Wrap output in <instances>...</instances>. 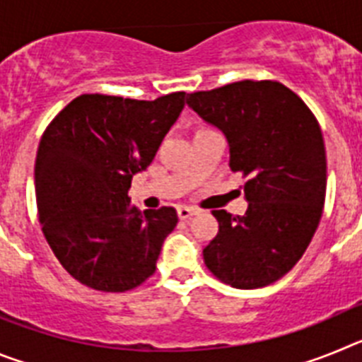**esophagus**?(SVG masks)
<instances>
[{
	"label": "esophagus",
	"instance_id": "1",
	"mask_svg": "<svg viewBox=\"0 0 362 362\" xmlns=\"http://www.w3.org/2000/svg\"><path fill=\"white\" fill-rule=\"evenodd\" d=\"M192 216H196V210L188 209V206H179L177 209V217L179 219H190Z\"/></svg>",
	"mask_w": 362,
	"mask_h": 362
}]
</instances>
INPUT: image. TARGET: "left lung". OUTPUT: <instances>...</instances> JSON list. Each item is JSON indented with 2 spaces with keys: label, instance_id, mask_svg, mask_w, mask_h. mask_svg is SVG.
I'll use <instances>...</instances> for the list:
<instances>
[{
  "label": "left lung",
  "instance_id": "1",
  "mask_svg": "<svg viewBox=\"0 0 362 362\" xmlns=\"http://www.w3.org/2000/svg\"><path fill=\"white\" fill-rule=\"evenodd\" d=\"M188 107L225 134L230 168L248 177L245 216L214 210L219 232L204 264L233 288L252 290L288 274L322 216L326 152L305 101L277 81L230 83L188 94Z\"/></svg>",
  "mask_w": 362,
  "mask_h": 362
}]
</instances>
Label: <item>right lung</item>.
I'll list each match as a JSON object with an SVG mask.
<instances>
[{"mask_svg": "<svg viewBox=\"0 0 362 362\" xmlns=\"http://www.w3.org/2000/svg\"><path fill=\"white\" fill-rule=\"evenodd\" d=\"M185 107V92L153 101L83 94L47 127L34 168L45 239L74 279L101 292L145 283L177 225L172 206L137 210L129 188Z\"/></svg>", "mask_w": 362, "mask_h": 362, "instance_id": "right-lung-1", "label": "right lung"}]
</instances>
